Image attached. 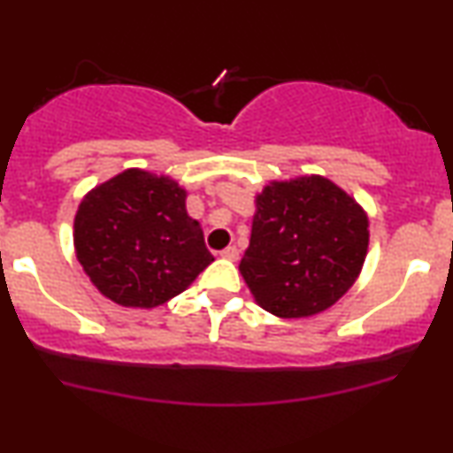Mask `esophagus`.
Masks as SVG:
<instances>
[{
	"label": "esophagus",
	"mask_w": 453,
	"mask_h": 453,
	"mask_svg": "<svg viewBox=\"0 0 453 453\" xmlns=\"http://www.w3.org/2000/svg\"><path fill=\"white\" fill-rule=\"evenodd\" d=\"M221 257H223V259H230V261L238 259V249H236V247L223 249V250H221Z\"/></svg>",
	"instance_id": "1"
}]
</instances>
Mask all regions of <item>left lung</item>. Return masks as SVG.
I'll return each mask as SVG.
<instances>
[{
  "mask_svg": "<svg viewBox=\"0 0 453 453\" xmlns=\"http://www.w3.org/2000/svg\"><path fill=\"white\" fill-rule=\"evenodd\" d=\"M255 204L241 274L259 306L282 319L334 306L367 255L369 221L361 206L316 174L270 183Z\"/></svg>",
  "mask_w": 453,
  "mask_h": 453,
  "instance_id": "obj_1",
  "label": "left lung"
}]
</instances>
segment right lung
I'll return each mask as SVG.
<instances>
[{
	"mask_svg": "<svg viewBox=\"0 0 453 453\" xmlns=\"http://www.w3.org/2000/svg\"><path fill=\"white\" fill-rule=\"evenodd\" d=\"M73 230L81 268L119 306H160L212 261L203 227L185 211V189L139 168L86 194Z\"/></svg>",
	"mask_w": 453,
	"mask_h": 453,
	"instance_id": "add662e5",
	"label": "right lung"
}]
</instances>
